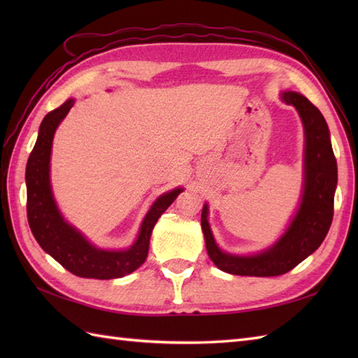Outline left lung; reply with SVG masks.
Returning a JSON list of instances; mask_svg holds the SVG:
<instances>
[{"label": "left lung", "instance_id": "obj_1", "mask_svg": "<svg viewBox=\"0 0 358 358\" xmlns=\"http://www.w3.org/2000/svg\"><path fill=\"white\" fill-rule=\"evenodd\" d=\"M281 98L299 110L305 126V191L301 204L283 237L264 252L250 257L224 254L218 249L208 223V206L204 204L201 227L209 258L218 269L232 275H283L322 245L332 223L337 159L331 146L328 124L322 112L306 96L285 92Z\"/></svg>", "mask_w": 358, "mask_h": 358}]
</instances>
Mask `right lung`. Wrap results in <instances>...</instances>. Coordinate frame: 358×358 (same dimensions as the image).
<instances>
[{
    "label": "right lung",
    "instance_id": "right-lung-1",
    "mask_svg": "<svg viewBox=\"0 0 358 358\" xmlns=\"http://www.w3.org/2000/svg\"><path fill=\"white\" fill-rule=\"evenodd\" d=\"M72 106L73 100H67L44 117L36 143L27 159L26 185L30 231H32L38 245L75 275L98 280L124 277L138 269L146 260L152 229L158 218L183 189H173V191L159 196L154 203L148 215L144 217L138 238L131 249L101 250L94 248L59 215L57 204L53 201L49 180L53 134Z\"/></svg>",
    "mask_w": 358,
    "mask_h": 358
}]
</instances>
